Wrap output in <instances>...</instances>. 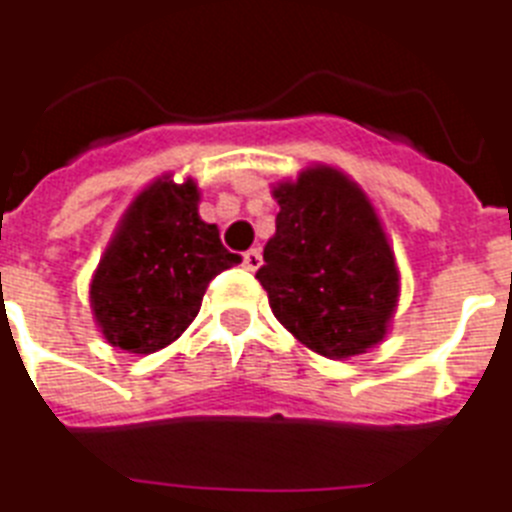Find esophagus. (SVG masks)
<instances>
[{"mask_svg": "<svg viewBox=\"0 0 512 512\" xmlns=\"http://www.w3.org/2000/svg\"><path fill=\"white\" fill-rule=\"evenodd\" d=\"M243 267L248 269V272H256V269L261 267V251H259V248H251V251L243 253Z\"/></svg>", "mask_w": 512, "mask_h": 512, "instance_id": "obj_1", "label": "esophagus"}]
</instances>
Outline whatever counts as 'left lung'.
Listing matches in <instances>:
<instances>
[{
	"label": "left lung",
	"mask_w": 512,
	"mask_h": 512,
	"mask_svg": "<svg viewBox=\"0 0 512 512\" xmlns=\"http://www.w3.org/2000/svg\"><path fill=\"white\" fill-rule=\"evenodd\" d=\"M272 197L280 213L256 277L275 318L323 358L376 347L390 331L400 275L366 192L342 170L312 165Z\"/></svg>",
	"instance_id": "8db88e82"
}]
</instances>
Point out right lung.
I'll use <instances>...</instances> for the list:
<instances>
[{
    "instance_id": "obj_1",
    "label": "right lung",
    "mask_w": 512,
    "mask_h": 512,
    "mask_svg": "<svg viewBox=\"0 0 512 512\" xmlns=\"http://www.w3.org/2000/svg\"><path fill=\"white\" fill-rule=\"evenodd\" d=\"M200 189L162 176L128 205L90 280V307L112 347L149 355L184 334L213 277L240 256L200 219Z\"/></svg>"
}]
</instances>
